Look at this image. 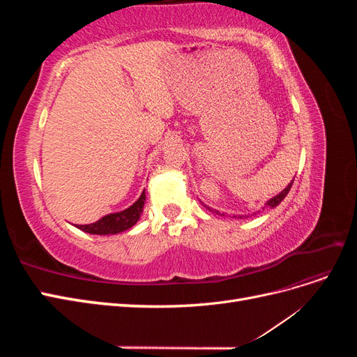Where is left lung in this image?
<instances>
[{
    "label": "left lung",
    "mask_w": 357,
    "mask_h": 357,
    "mask_svg": "<svg viewBox=\"0 0 357 357\" xmlns=\"http://www.w3.org/2000/svg\"><path fill=\"white\" fill-rule=\"evenodd\" d=\"M291 185H294V180H291L290 183H289V185H287V188L284 189V190H282V193H278V195L277 197H274V198H271V199H269L265 205H266V207H269V208H274V207H277V205L280 204V202H282L284 198H286V195H287V193H289V190H290V188H291ZM207 208H210V207H207ZM215 213H218L219 214V211H215ZM256 214V213H255Z\"/></svg>",
    "instance_id": "obj_1"
}]
</instances>
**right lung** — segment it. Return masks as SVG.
<instances>
[{"mask_svg":"<svg viewBox=\"0 0 357 357\" xmlns=\"http://www.w3.org/2000/svg\"><path fill=\"white\" fill-rule=\"evenodd\" d=\"M144 201H146V193L143 192L142 197H139L129 208L121 213L107 214L98 222L91 223V225H77V228L93 235H109V234L123 232L138 222L139 215L143 213Z\"/></svg>","mask_w":357,"mask_h":357,"instance_id":"obj_1","label":"right lung"}]
</instances>
